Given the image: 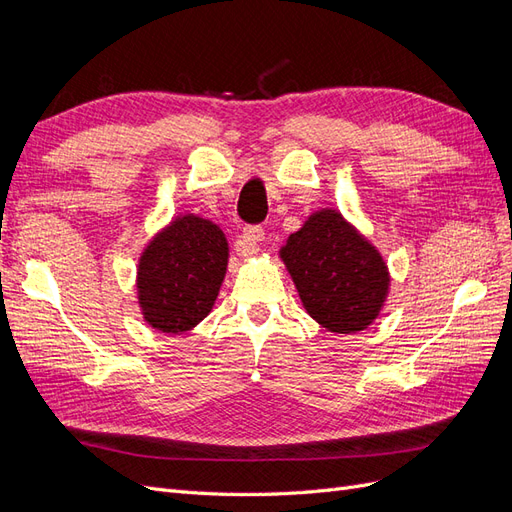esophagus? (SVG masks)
I'll use <instances>...</instances> for the list:
<instances>
[{"mask_svg":"<svg viewBox=\"0 0 512 512\" xmlns=\"http://www.w3.org/2000/svg\"><path fill=\"white\" fill-rule=\"evenodd\" d=\"M265 239V230L260 226H247L241 232V241H239V254L245 258H252L260 252V241Z\"/></svg>","mask_w":512,"mask_h":512,"instance_id":"esophagus-1","label":"esophagus"}]
</instances>
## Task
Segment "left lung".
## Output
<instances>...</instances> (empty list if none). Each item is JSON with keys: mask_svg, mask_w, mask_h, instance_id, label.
<instances>
[{"mask_svg": "<svg viewBox=\"0 0 512 512\" xmlns=\"http://www.w3.org/2000/svg\"><path fill=\"white\" fill-rule=\"evenodd\" d=\"M280 258L305 312L331 333L365 331L389 299V265L337 209L309 215L280 247Z\"/></svg>", "mask_w": 512, "mask_h": 512, "instance_id": "8db88e82", "label": "left lung"}]
</instances>
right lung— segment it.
Returning a JSON list of instances; mask_svg holds the SVG:
<instances>
[{
  "label": "right lung",
  "mask_w": 512,
  "mask_h": 512,
  "mask_svg": "<svg viewBox=\"0 0 512 512\" xmlns=\"http://www.w3.org/2000/svg\"><path fill=\"white\" fill-rule=\"evenodd\" d=\"M224 230L196 213H179L153 235L136 265V299L151 329L181 335L203 322L228 271Z\"/></svg>",
  "instance_id": "add662e5"
}]
</instances>
